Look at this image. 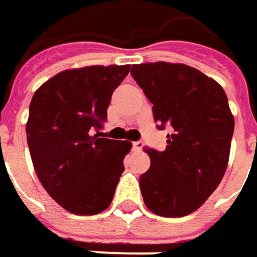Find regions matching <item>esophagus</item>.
I'll return each instance as SVG.
<instances>
[{
	"instance_id": "obj_1",
	"label": "esophagus",
	"mask_w": 257,
	"mask_h": 257,
	"mask_svg": "<svg viewBox=\"0 0 257 257\" xmlns=\"http://www.w3.org/2000/svg\"><path fill=\"white\" fill-rule=\"evenodd\" d=\"M132 147H134V150L140 152V150L144 147V143H143V141H135V143H132Z\"/></svg>"
}]
</instances>
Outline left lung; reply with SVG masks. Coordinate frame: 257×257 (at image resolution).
<instances>
[{
    "label": "left lung",
    "instance_id": "8db88e82",
    "mask_svg": "<svg viewBox=\"0 0 257 257\" xmlns=\"http://www.w3.org/2000/svg\"><path fill=\"white\" fill-rule=\"evenodd\" d=\"M132 78L153 104L157 128L171 126L166 150L146 149L150 169L140 176L153 213H193L218 188L228 166L234 116L221 85L181 63L134 64Z\"/></svg>",
    "mask_w": 257,
    "mask_h": 257
}]
</instances>
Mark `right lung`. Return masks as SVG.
Masks as SVG:
<instances>
[{
  "label": "right lung",
  "instance_id": "obj_1",
  "mask_svg": "<svg viewBox=\"0 0 257 257\" xmlns=\"http://www.w3.org/2000/svg\"><path fill=\"white\" fill-rule=\"evenodd\" d=\"M125 66H88L60 72L32 97L28 146L42 187L75 215L105 210L125 171L132 144L101 138L113 91L129 73Z\"/></svg>",
  "mask_w": 257,
  "mask_h": 257
}]
</instances>
